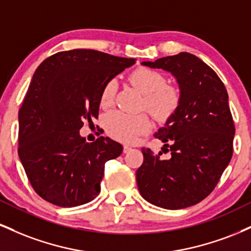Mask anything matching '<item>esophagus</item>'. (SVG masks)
Instances as JSON below:
<instances>
[{"label":"esophagus","mask_w":251,"mask_h":251,"mask_svg":"<svg viewBox=\"0 0 251 251\" xmlns=\"http://www.w3.org/2000/svg\"><path fill=\"white\" fill-rule=\"evenodd\" d=\"M129 150H131V148H129L128 145H124V149H123V152H124V153H127V152L129 151Z\"/></svg>","instance_id":"esophagus-1"}]
</instances>
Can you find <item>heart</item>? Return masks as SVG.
I'll use <instances>...</instances> for the list:
<instances>
[{"mask_svg":"<svg viewBox=\"0 0 251 251\" xmlns=\"http://www.w3.org/2000/svg\"><path fill=\"white\" fill-rule=\"evenodd\" d=\"M127 80L132 86L144 94L143 107H145L158 122L165 123L175 116L181 102L179 88L168 85L166 77L160 72L149 67H138L128 74ZM117 94V82L108 80L102 86L99 103L102 108L113 105ZM103 128L109 137L125 144H131L139 135L151 128L148 114H127L112 111L103 117Z\"/></svg>","mask_w":251,"mask_h":251,"instance_id":"1","label":"heart"}]
</instances>
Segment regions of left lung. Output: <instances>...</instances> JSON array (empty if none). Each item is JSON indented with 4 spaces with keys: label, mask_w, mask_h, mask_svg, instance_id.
I'll return each mask as SVG.
<instances>
[{
    "label": "left lung",
    "mask_w": 251,
    "mask_h": 251,
    "mask_svg": "<svg viewBox=\"0 0 251 251\" xmlns=\"http://www.w3.org/2000/svg\"><path fill=\"white\" fill-rule=\"evenodd\" d=\"M142 65L170 72L179 85L181 102L155 134L171 157L163 159L162 152L143 148L138 189L153 205L188 208L211 194L232 157L235 125L227 92L215 71L194 54L183 51Z\"/></svg>",
    "instance_id": "obj_1"
}]
</instances>
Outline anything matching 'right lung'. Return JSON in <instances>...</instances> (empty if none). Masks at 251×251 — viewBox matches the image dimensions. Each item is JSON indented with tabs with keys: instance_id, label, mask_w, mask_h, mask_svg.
<instances>
[{
	"instance_id": "add662e5",
	"label": "right lung",
	"mask_w": 251,
	"mask_h": 251,
	"mask_svg": "<svg viewBox=\"0 0 251 251\" xmlns=\"http://www.w3.org/2000/svg\"><path fill=\"white\" fill-rule=\"evenodd\" d=\"M135 59L93 50L59 51L34 73L19 111V157L35 192L62 208L81 205L100 192L105 163L123 146L100 137L87 143L79 131L99 114L106 81Z\"/></svg>"
}]
</instances>
